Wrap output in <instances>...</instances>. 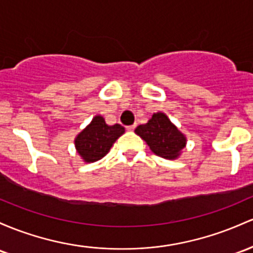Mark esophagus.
Here are the masks:
<instances>
[{
    "label": "esophagus",
    "mask_w": 253,
    "mask_h": 253,
    "mask_svg": "<svg viewBox=\"0 0 253 253\" xmlns=\"http://www.w3.org/2000/svg\"><path fill=\"white\" fill-rule=\"evenodd\" d=\"M137 127V125H131V126H127V131H134V128Z\"/></svg>",
    "instance_id": "1"
}]
</instances>
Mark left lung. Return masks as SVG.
Wrapping results in <instances>:
<instances>
[{
    "instance_id": "left-lung-1",
    "label": "left lung",
    "mask_w": 253,
    "mask_h": 253,
    "mask_svg": "<svg viewBox=\"0 0 253 253\" xmlns=\"http://www.w3.org/2000/svg\"><path fill=\"white\" fill-rule=\"evenodd\" d=\"M134 132L146 141L155 155L167 160H175L186 146L185 135L163 113H155L146 124L139 125Z\"/></svg>"
}]
</instances>
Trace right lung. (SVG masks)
Listing matches in <instances>:
<instances>
[{
  "label": "right lung",
  "mask_w": 253,
  "mask_h": 253,
  "mask_svg": "<svg viewBox=\"0 0 253 253\" xmlns=\"http://www.w3.org/2000/svg\"><path fill=\"white\" fill-rule=\"evenodd\" d=\"M124 133L125 128L121 125L109 126L105 124L103 116L96 115L90 125L77 135L74 144L78 154L85 162H96L109 152L113 144Z\"/></svg>",
  "instance_id": "right-lung-1"
}]
</instances>
